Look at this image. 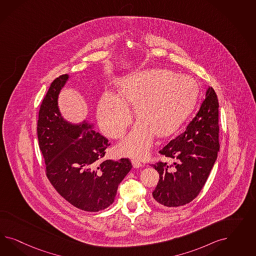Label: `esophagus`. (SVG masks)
<instances>
[{"instance_id": "esophagus-1", "label": "esophagus", "mask_w": 256, "mask_h": 256, "mask_svg": "<svg viewBox=\"0 0 256 256\" xmlns=\"http://www.w3.org/2000/svg\"><path fill=\"white\" fill-rule=\"evenodd\" d=\"M132 162L134 168H139L142 166V162H140L138 158H132Z\"/></svg>"}]
</instances>
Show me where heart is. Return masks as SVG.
I'll return each instance as SVG.
<instances>
[{
    "mask_svg": "<svg viewBox=\"0 0 256 256\" xmlns=\"http://www.w3.org/2000/svg\"><path fill=\"white\" fill-rule=\"evenodd\" d=\"M198 86L194 78L166 70H148L121 82L119 96L103 94L98 108L102 130L120 138L132 121L130 107L139 121L121 144L130 156L144 155L154 133L164 137L174 132L194 108Z\"/></svg>",
    "mask_w": 256,
    "mask_h": 256,
    "instance_id": "obj_1",
    "label": "heart"
}]
</instances>
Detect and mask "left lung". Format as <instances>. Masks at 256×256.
Segmentation results:
<instances>
[{
    "label": "left lung",
    "mask_w": 256,
    "mask_h": 256,
    "mask_svg": "<svg viewBox=\"0 0 256 256\" xmlns=\"http://www.w3.org/2000/svg\"><path fill=\"white\" fill-rule=\"evenodd\" d=\"M218 101L212 87L185 132L158 151L174 160L158 162L152 166L160 174L153 192L158 206H180L195 199L206 182L217 158L218 142Z\"/></svg>",
    "instance_id": "1"
}]
</instances>
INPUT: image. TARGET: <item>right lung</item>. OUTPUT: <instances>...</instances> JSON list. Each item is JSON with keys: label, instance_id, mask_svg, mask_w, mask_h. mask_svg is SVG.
<instances>
[{"label": "right lung", "instance_id": "right-lung-1", "mask_svg": "<svg viewBox=\"0 0 256 256\" xmlns=\"http://www.w3.org/2000/svg\"><path fill=\"white\" fill-rule=\"evenodd\" d=\"M56 78L39 108L38 137L46 176L57 192L78 210L96 212L110 206L120 182L132 168L128 158L103 160L108 140L84 123L66 122L57 100L68 80Z\"/></svg>", "mask_w": 256, "mask_h": 256}]
</instances>
